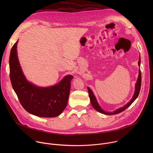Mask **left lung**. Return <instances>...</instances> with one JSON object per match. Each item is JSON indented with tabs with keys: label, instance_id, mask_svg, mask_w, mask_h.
<instances>
[{
	"label": "left lung",
	"instance_id": "obj_1",
	"mask_svg": "<svg viewBox=\"0 0 153 153\" xmlns=\"http://www.w3.org/2000/svg\"><path fill=\"white\" fill-rule=\"evenodd\" d=\"M138 65L139 67L140 66V56H139V62H138ZM141 81H142V77H141V72H140V70L139 68V76H138V78L136 82V83L135 85V91L134 93V95L132 97V99L129 100V102H128L126 105H125L123 106L120 107L117 110H116L115 111H113V112H108V111H105L104 110H102V108L100 107V106L99 105V104L98 103L97 99L95 97V96L93 94V92L92 91V90L89 88V87H87V89H88V93H89V97L90 99V101H91V103L92 105V106H93V108L95 109L96 111H97L98 112L102 113V114H106V115H113V114H119L121 112H122L123 111H124L125 110L129 107L131 105L133 102L137 99V97L139 96V94L140 93V87H141Z\"/></svg>",
	"mask_w": 153,
	"mask_h": 153
}]
</instances>
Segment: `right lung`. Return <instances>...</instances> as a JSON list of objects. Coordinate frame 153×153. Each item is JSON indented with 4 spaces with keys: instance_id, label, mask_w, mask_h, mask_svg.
Segmentation results:
<instances>
[{
    "instance_id": "right-lung-1",
    "label": "right lung",
    "mask_w": 153,
    "mask_h": 153,
    "mask_svg": "<svg viewBox=\"0 0 153 153\" xmlns=\"http://www.w3.org/2000/svg\"><path fill=\"white\" fill-rule=\"evenodd\" d=\"M18 40L10 56V76L13 90L20 104L30 114L41 117H55L66 108L70 92L72 75L65 76L58 83L48 87L36 86L28 81L17 57Z\"/></svg>"
}]
</instances>
